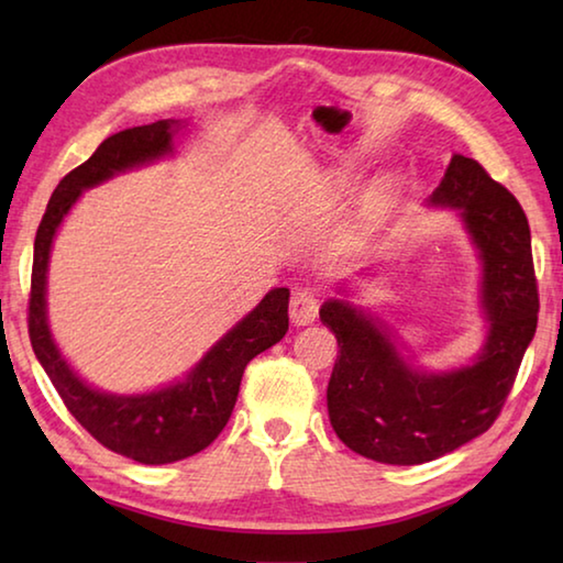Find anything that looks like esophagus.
<instances>
[{"instance_id": "esophagus-1", "label": "esophagus", "mask_w": 563, "mask_h": 563, "mask_svg": "<svg viewBox=\"0 0 563 563\" xmlns=\"http://www.w3.org/2000/svg\"><path fill=\"white\" fill-rule=\"evenodd\" d=\"M318 298L316 292L308 290V288H298L292 290L290 295V320L295 322V325H310L312 320L318 318Z\"/></svg>"}]
</instances>
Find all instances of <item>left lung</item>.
Listing matches in <instances>:
<instances>
[{"mask_svg":"<svg viewBox=\"0 0 563 563\" xmlns=\"http://www.w3.org/2000/svg\"><path fill=\"white\" fill-rule=\"evenodd\" d=\"M430 203L460 211L482 258L489 332L474 365L419 373L399 357L393 335L373 316L347 300L320 308L340 347L328 385L332 430L352 452L385 464L432 462L487 432L537 332L531 233L517 198L474 158L454 154Z\"/></svg>","mask_w":563,"mask_h":563,"instance_id":"left-lung-1","label":"left lung"}]
</instances>
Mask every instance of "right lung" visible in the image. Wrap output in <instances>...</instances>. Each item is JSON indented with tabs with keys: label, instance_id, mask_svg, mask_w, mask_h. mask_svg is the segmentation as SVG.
<instances>
[{
	"label": "right lung",
	"instance_id": "obj_1",
	"mask_svg": "<svg viewBox=\"0 0 563 563\" xmlns=\"http://www.w3.org/2000/svg\"><path fill=\"white\" fill-rule=\"evenodd\" d=\"M176 131L178 123L170 119L123 129L59 180L34 238L32 292L26 310L34 355L66 409L107 450L141 464H168L206 450L231 419L247 362L280 342L288 332L290 290L275 288L206 352L184 383L148 395L99 393L76 377L56 350L46 325V268L56 228L84 188L170 154Z\"/></svg>",
	"mask_w": 563,
	"mask_h": 563
}]
</instances>
